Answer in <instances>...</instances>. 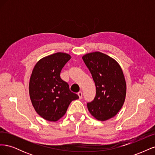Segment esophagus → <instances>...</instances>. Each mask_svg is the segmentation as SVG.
Listing matches in <instances>:
<instances>
[{"mask_svg": "<svg viewBox=\"0 0 155 155\" xmlns=\"http://www.w3.org/2000/svg\"><path fill=\"white\" fill-rule=\"evenodd\" d=\"M78 96H79V99H81L82 98V92H81V91H79L78 93Z\"/></svg>", "mask_w": 155, "mask_h": 155, "instance_id": "1", "label": "esophagus"}]
</instances>
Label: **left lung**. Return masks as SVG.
Listing matches in <instances>:
<instances>
[{
  "instance_id": "obj_1",
  "label": "left lung",
  "mask_w": 155,
  "mask_h": 155,
  "mask_svg": "<svg viewBox=\"0 0 155 155\" xmlns=\"http://www.w3.org/2000/svg\"><path fill=\"white\" fill-rule=\"evenodd\" d=\"M92 74L96 88V96L87 103L91 114L97 120L112 118L122 107L126 95V83L121 67L109 55L90 53L82 58Z\"/></svg>"
}]
</instances>
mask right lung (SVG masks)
Here are the masks:
<instances>
[{"mask_svg":"<svg viewBox=\"0 0 155 155\" xmlns=\"http://www.w3.org/2000/svg\"><path fill=\"white\" fill-rule=\"evenodd\" d=\"M70 58L65 53L54 54L39 61L32 71L29 84L32 105L37 114L48 121H58L66 113L71 101L79 98L60 77Z\"/></svg>","mask_w":155,"mask_h":155,"instance_id":"obj_1","label":"right lung"}]
</instances>
